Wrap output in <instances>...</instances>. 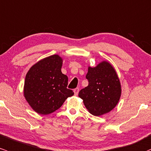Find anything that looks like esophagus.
I'll use <instances>...</instances> for the list:
<instances>
[{"label":"esophagus","instance_id":"esophagus-1","mask_svg":"<svg viewBox=\"0 0 151 151\" xmlns=\"http://www.w3.org/2000/svg\"><path fill=\"white\" fill-rule=\"evenodd\" d=\"M79 88H75L74 89V95H77L79 93Z\"/></svg>","mask_w":151,"mask_h":151}]
</instances>
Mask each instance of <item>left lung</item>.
Instances as JSON below:
<instances>
[{"label": "left lung", "instance_id": "8db88e82", "mask_svg": "<svg viewBox=\"0 0 151 151\" xmlns=\"http://www.w3.org/2000/svg\"><path fill=\"white\" fill-rule=\"evenodd\" d=\"M89 84L81 89L79 97L89 113L100 116L113 110L121 96V84L115 69L107 61L88 67Z\"/></svg>", "mask_w": 151, "mask_h": 151}]
</instances>
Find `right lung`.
Here are the masks:
<instances>
[{"label": "right lung", "mask_w": 151, "mask_h": 151, "mask_svg": "<svg viewBox=\"0 0 151 151\" xmlns=\"http://www.w3.org/2000/svg\"><path fill=\"white\" fill-rule=\"evenodd\" d=\"M62 58L58 54L44 58L32 66L26 75L24 95L36 112L49 115L74 94L67 88L68 77L62 74Z\"/></svg>", "instance_id": "1"}]
</instances>
